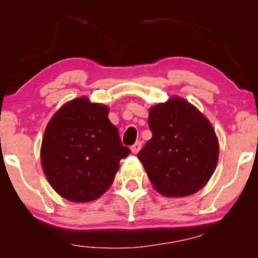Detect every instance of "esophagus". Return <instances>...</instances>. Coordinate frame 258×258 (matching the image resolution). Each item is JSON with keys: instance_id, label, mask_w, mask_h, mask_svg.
I'll list each match as a JSON object with an SVG mask.
<instances>
[{"instance_id": "esophagus-1", "label": "esophagus", "mask_w": 258, "mask_h": 258, "mask_svg": "<svg viewBox=\"0 0 258 258\" xmlns=\"http://www.w3.org/2000/svg\"><path fill=\"white\" fill-rule=\"evenodd\" d=\"M141 148H142V142L137 141V142L132 147V151L134 154H137L141 150Z\"/></svg>"}]
</instances>
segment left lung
<instances>
[{"instance_id": "8db88e82", "label": "left lung", "mask_w": 258, "mask_h": 258, "mask_svg": "<svg viewBox=\"0 0 258 258\" xmlns=\"http://www.w3.org/2000/svg\"><path fill=\"white\" fill-rule=\"evenodd\" d=\"M153 137L137 157L158 192L167 197L192 195L214 174L218 141L208 118L181 97H171L149 110Z\"/></svg>"}]
</instances>
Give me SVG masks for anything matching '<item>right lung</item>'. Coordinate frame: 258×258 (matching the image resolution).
Returning <instances> with one entry per match:
<instances>
[{"label":"right lung","instance_id":"obj_1","mask_svg":"<svg viewBox=\"0 0 258 258\" xmlns=\"http://www.w3.org/2000/svg\"><path fill=\"white\" fill-rule=\"evenodd\" d=\"M108 112L105 105L79 97L62 105L49 121L42 140V168L63 199H98L114 182L119 161L130 154Z\"/></svg>","mask_w":258,"mask_h":258}]
</instances>
